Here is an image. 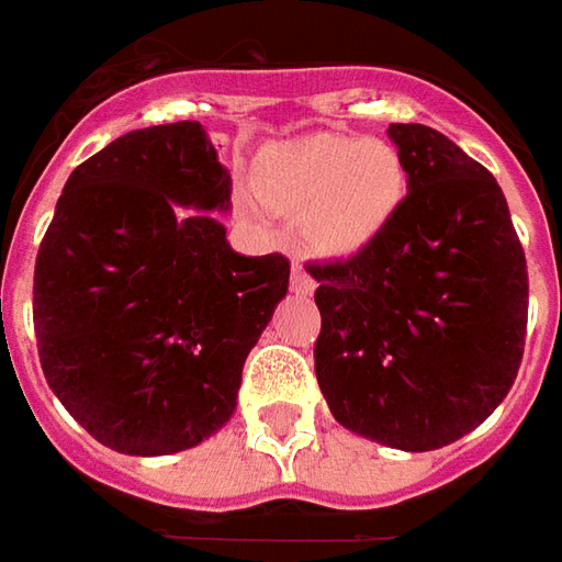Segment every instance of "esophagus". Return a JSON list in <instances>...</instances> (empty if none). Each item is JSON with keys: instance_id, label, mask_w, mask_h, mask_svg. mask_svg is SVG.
Listing matches in <instances>:
<instances>
[{"instance_id": "esophagus-1", "label": "esophagus", "mask_w": 562, "mask_h": 562, "mask_svg": "<svg viewBox=\"0 0 562 562\" xmlns=\"http://www.w3.org/2000/svg\"><path fill=\"white\" fill-rule=\"evenodd\" d=\"M290 288L296 290V293H312L315 290V281H312V274L303 269V262L300 259H293V274H290Z\"/></svg>"}]
</instances>
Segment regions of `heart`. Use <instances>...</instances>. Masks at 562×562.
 I'll use <instances>...</instances> for the list:
<instances>
[{
	"label": "heart",
	"mask_w": 562,
	"mask_h": 562,
	"mask_svg": "<svg viewBox=\"0 0 562 562\" xmlns=\"http://www.w3.org/2000/svg\"><path fill=\"white\" fill-rule=\"evenodd\" d=\"M256 191L278 213L303 216L315 250L349 256L398 216L408 198V167L386 142L315 132L266 148L256 164Z\"/></svg>",
	"instance_id": "heart-1"
}]
</instances>
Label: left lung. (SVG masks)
<instances>
[{
	"mask_svg": "<svg viewBox=\"0 0 562 562\" xmlns=\"http://www.w3.org/2000/svg\"><path fill=\"white\" fill-rule=\"evenodd\" d=\"M408 198L359 254L308 262L315 378L346 430L432 451L476 430L517 380L529 272L495 176L442 132L393 123Z\"/></svg>",
	"mask_w": 562,
	"mask_h": 562,
	"instance_id": "left-lung-1",
	"label": "left lung"
}]
</instances>
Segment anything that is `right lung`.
<instances>
[{
	"label": "right lung",
	"instance_id": "1",
	"mask_svg": "<svg viewBox=\"0 0 562 562\" xmlns=\"http://www.w3.org/2000/svg\"><path fill=\"white\" fill-rule=\"evenodd\" d=\"M228 198L198 120L126 132L64 184L36 254L33 327L52 393L101 446L172 454L235 414L290 259L235 254L206 213Z\"/></svg>",
	"mask_w": 562,
	"mask_h": 562
}]
</instances>
